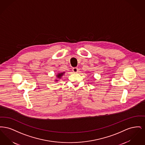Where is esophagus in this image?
Segmentation results:
<instances>
[{"label":"esophagus","mask_w":145,"mask_h":145,"mask_svg":"<svg viewBox=\"0 0 145 145\" xmlns=\"http://www.w3.org/2000/svg\"><path fill=\"white\" fill-rule=\"evenodd\" d=\"M78 71H79V69H78V67H74V68H73V69H72V71H73L74 73H77V72H78Z\"/></svg>","instance_id":"esophagus-1"}]
</instances>
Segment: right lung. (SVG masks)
<instances>
[{
	"instance_id": "1",
	"label": "right lung",
	"mask_w": 145,
	"mask_h": 145,
	"mask_svg": "<svg viewBox=\"0 0 145 145\" xmlns=\"http://www.w3.org/2000/svg\"><path fill=\"white\" fill-rule=\"evenodd\" d=\"M65 72H63V73H59L58 74H57V78H61V77L62 76V75L63 74V73H64ZM56 81H57V80H56Z\"/></svg>"
}]
</instances>
